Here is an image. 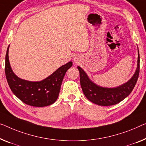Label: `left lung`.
<instances>
[{"mask_svg":"<svg viewBox=\"0 0 146 146\" xmlns=\"http://www.w3.org/2000/svg\"><path fill=\"white\" fill-rule=\"evenodd\" d=\"M77 68L80 73V82L82 90L88 100L97 105L102 106L115 105L127 97L136 85L140 73L139 51L138 66L133 77L129 82L117 88H108L97 86L88 79L85 72L80 67H78Z\"/></svg>","mask_w":146,"mask_h":146,"instance_id":"left-lung-1","label":"left lung"}]
</instances>
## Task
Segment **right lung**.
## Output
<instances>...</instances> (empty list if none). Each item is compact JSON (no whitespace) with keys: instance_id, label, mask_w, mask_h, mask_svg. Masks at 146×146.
Returning a JSON list of instances; mask_svg holds the SVG:
<instances>
[{"instance_id":"right-lung-1","label":"right lung","mask_w":146,"mask_h":146,"mask_svg":"<svg viewBox=\"0 0 146 146\" xmlns=\"http://www.w3.org/2000/svg\"><path fill=\"white\" fill-rule=\"evenodd\" d=\"M8 49L5 58V74L12 92L21 101L31 106L44 107L54 103L59 95L65 74L72 66V62L60 67L42 81H27L19 79L13 73L8 59Z\"/></svg>"}]
</instances>
